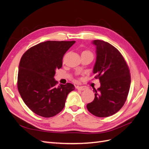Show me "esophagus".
Returning a JSON list of instances; mask_svg holds the SVG:
<instances>
[{
  "mask_svg": "<svg viewBox=\"0 0 149 149\" xmlns=\"http://www.w3.org/2000/svg\"><path fill=\"white\" fill-rule=\"evenodd\" d=\"M76 88L78 90H80V91H84V90L87 89V87L86 86H76Z\"/></svg>",
  "mask_w": 149,
  "mask_h": 149,
  "instance_id": "1",
  "label": "esophagus"
}]
</instances>
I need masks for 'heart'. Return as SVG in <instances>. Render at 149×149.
<instances>
[{
  "label": "heart",
  "instance_id": "obj_1",
  "mask_svg": "<svg viewBox=\"0 0 149 149\" xmlns=\"http://www.w3.org/2000/svg\"><path fill=\"white\" fill-rule=\"evenodd\" d=\"M88 52V53H91V52H90L89 51H88V50H86V51H84V52Z\"/></svg>",
  "mask_w": 149,
  "mask_h": 149
}]
</instances>
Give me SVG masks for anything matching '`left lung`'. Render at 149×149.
<instances>
[{
  "mask_svg": "<svg viewBox=\"0 0 149 149\" xmlns=\"http://www.w3.org/2000/svg\"><path fill=\"white\" fill-rule=\"evenodd\" d=\"M96 47L94 78L100 79L101 86L94 88L95 97L87 104L94 116L106 118L116 114L127 100L130 85L129 66L118 49L102 40H94Z\"/></svg>",
  "mask_w": 149,
  "mask_h": 149,
  "instance_id": "obj_1",
  "label": "left lung"
}]
</instances>
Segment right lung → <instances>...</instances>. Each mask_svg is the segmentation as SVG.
<instances>
[{"instance_id": "add662e5", "label": "right lung", "mask_w": 149, "mask_h": 149, "mask_svg": "<svg viewBox=\"0 0 149 149\" xmlns=\"http://www.w3.org/2000/svg\"><path fill=\"white\" fill-rule=\"evenodd\" d=\"M75 41H47L31 47L22 56L17 88L25 104L34 113L51 118L63 109L71 83L56 86V69L62 67L65 53Z\"/></svg>"}]
</instances>
